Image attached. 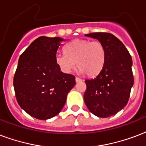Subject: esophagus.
Wrapping results in <instances>:
<instances>
[{"label": "esophagus", "mask_w": 146, "mask_h": 146, "mask_svg": "<svg viewBox=\"0 0 146 146\" xmlns=\"http://www.w3.org/2000/svg\"><path fill=\"white\" fill-rule=\"evenodd\" d=\"M75 80H76V82H81V81H82V79H80V78L77 77V76L75 78Z\"/></svg>", "instance_id": "obj_1"}]
</instances>
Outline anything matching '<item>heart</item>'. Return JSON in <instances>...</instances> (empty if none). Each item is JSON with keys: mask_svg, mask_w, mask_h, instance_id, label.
I'll return each instance as SVG.
<instances>
[{"mask_svg": "<svg viewBox=\"0 0 146 146\" xmlns=\"http://www.w3.org/2000/svg\"><path fill=\"white\" fill-rule=\"evenodd\" d=\"M65 53L57 52L55 61L60 70L70 73L76 63L81 73L94 76L101 72L106 60V50L99 41L74 40L64 48Z\"/></svg>", "mask_w": 146, "mask_h": 146, "instance_id": "heart-1", "label": "heart"}]
</instances>
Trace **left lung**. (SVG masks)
<instances>
[{
    "label": "left lung",
    "instance_id": "1",
    "mask_svg": "<svg viewBox=\"0 0 146 146\" xmlns=\"http://www.w3.org/2000/svg\"><path fill=\"white\" fill-rule=\"evenodd\" d=\"M104 44L106 60L97 76L85 80L84 102L89 111L98 117H108L122 110L129 101L133 86L131 55L124 44L111 33L85 35Z\"/></svg>",
    "mask_w": 146,
    "mask_h": 146
}]
</instances>
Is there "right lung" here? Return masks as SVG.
I'll list each match as a JSON object with an SVG mask.
<instances>
[{"mask_svg":"<svg viewBox=\"0 0 146 146\" xmlns=\"http://www.w3.org/2000/svg\"><path fill=\"white\" fill-rule=\"evenodd\" d=\"M63 38L41 36L20 55L13 77L17 102L33 117L48 120L64 108L75 76L64 73L55 61Z\"/></svg>","mask_w":146,"mask_h":146,"instance_id":"1","label":"right lung"}]
</instances>
